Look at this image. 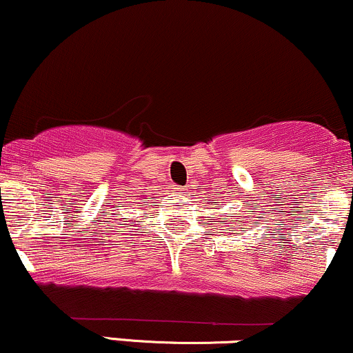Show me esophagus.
<instances>
[{
	"label": "esophagus",
	"instance_id": "34e87169",
	"mask_svg": "<svg viewBox=\"0 0 353 353\" xmlns=\"http://www.w3.org/2000/svg\"><path fill=\"white\" fill-rule=\"evenodd\" d=\"M176 190H177V194H181V196H184L185 190H188V189H185V188H176Z\"/></svg>",
	"mask_w": 353,
	"mask_h": 353
}]
</instances>
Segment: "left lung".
<instances>
[{
    "label": "left lung",
    "mask_w": 353,
    "mask_h": 353,
    "mask_svg": "<svg viewBox=\"0 0 353 353\" xmlns=\"http://www.w3.org/2000/svg\"><path fill=\"white\" fill-rule=\"evenodd\" d=\"M222 224H224V222H222Z\"/></svg>",
    "instance_id": "obj_1"
}]
</instances>
